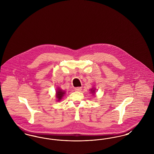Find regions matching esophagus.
<instances>
[{
    "mask_svg": "<svg viewBox=\"0 0 154 154\" xmlns=\"http://www.w3.org/2000/svg\"><path fill=\"white\" fill-rule=\"evenodd\" d=\"M75 91H77V92H80L81 91V89H82V88L81 87H76V88H75Z\"/></svg>",
    "mask_w": 154,
    "mask_h": 154,
    "instance_id": "1",
    "label": "esophagus"
}]
</instances>
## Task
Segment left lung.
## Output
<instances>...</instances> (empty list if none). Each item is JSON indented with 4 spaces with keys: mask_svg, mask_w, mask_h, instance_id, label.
<instances>
[{
    "mask_svg": "<svg viewBox=\"0 0 154 154\" xmlns=\"http://www.w3.org/2000/svg\"><path fill=\"white\" fill-rule=\"evenodd\" d=\"M95 88H92L91 89V93L94 95V94H95Z\"/></svg>",
    "mask_w": 154,
    "mask_h": 154,
    "instance_id": "8db88e82",
    "label": "left lung"
}]
</instances>
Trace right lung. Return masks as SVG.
Wrapping results in <instances>:
<instances>
[{"label": "right lung", "mask_w": 154, "mask_h": 154, "mask_svg": "<svg viewBox=\"0 0 154 154\" xmlns=\"http://www.w3.org/2000/svg\"><path fill=\"white\" fill-rule=\"evenodd\" d=\"M65 94V91H63L60 88H57L56 91V97L57 98V100L58 102L60 101Z\"/></svg>", "instance_id": "1"}]
</instances>
